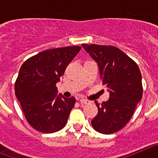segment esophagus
Segmentation results:
<instances>
[{
  "label": "esophagus",
  "instance_id": "esophagus-1",
  "mask_svg": "<svg viewBox=\"0 0 158 158\" xmlns=\"http://www.w3.org/2000/svg\"><path fill=\"white\" fill-rule=\"evenodd\" d=\"M79 102H80V103H81V104H89V100H85V99H80V100H79Z\"/></svg>",
  "mask_w": 158,
  "mask_h": 158
}]
</instances>
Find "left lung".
Wrapping results in <instances>:
<instances>
[{
  "label": "left lung",
  "mask_w": 158,
  "mask_h": 158,
  "mask_svg": "<svg viewBox=\"0 0 158 158\" xmlns=\"http://www.w3.org/2000/svg\"><path fill=\"white\" fill-rule=\"evenodd\" d=\"M99 66L109 100L100 104L92 126L101 134L115 133L126 126L142 97V74L135 61L113 46L82 44Z\"/></svg>",
  "instance_id": "1"
}]
</instances>
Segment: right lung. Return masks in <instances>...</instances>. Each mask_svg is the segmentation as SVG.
I'll use <instances>...</instances> for the list:
<instances>
[{"label":"right lung","mask_w":158,"mask_h":158,"mask_svg":"<svg viewBox=\"0 0 158 158\" xmlns=\"http://www.w3.org/2000/svg\"><path fill=\"white\" fill-rule=\"evenodd\" d=\"M81 49L73 46L47 50L20 67L15 93L25 118L36 131L54 133L65 126L76 99L57 94L56 84Z\"/></svg>","instance_id":"right-lung-1"}]
</instances>
